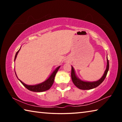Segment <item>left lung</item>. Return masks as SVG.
Returning a JSON list of instances; mask_svg holds the SVG:
<instances>
[{
	"instance_id": "left-lung-1",
	"label": "left lung",
	"mask_w": 122,
	"mask_h": 122,
	"mask_svg": "<svg viewBox=\"0 0 122 122\" xmlns=\"http://www.w3.org/2000/svg\"><path fill=\"white\" fill-rule=\"evenodd\" d=\"M107 68L106 71H105L104 74L102 76L100 80H97L96 81L94 82H88V81H82L81 79L78 78L75 73V69H74L73 66H71V76L72 81L73 83L75 84V86L78 88L82 90H89L92 89H94L95 88L98 86L100 84L102 83L103 81H104L105 78L106 77L107 73L109 71V60L108 59V57H107Z\"/></svg>"
}]
</instances>
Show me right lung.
<instances>
[{
  "mask_svg": "<svg viewBox=\"0 0 122 122\" xmlns=\"http://www.w3.org/2000/svg\"><path fill=\"white\" fill-rule=\"evenodd\" d=\"M20 48H21V47H20ZM20 48L15 54V57H14V61L15 60L16 56H17V55L18 53H19ZM60 67V66H59V67H57L53 71V73L51 74L50 76L47 78L46 81H45L44 82H42V83H40L38 84H35V85H27V84L24 83V82H22L21 80H19V78H18L16 74L15 75L16 77H17V78H18V80H19L20 82L22 84V85H23L25 87H26L29 90L32 91V92H42L49 89L51 86H52L53 84L54 83V78H55V75H56V74L57 73V72L58 71Z\"/></svg>",
  "mask_w": 122,
  "mask_h": 122,
  "instance_id": "add662e5",
  "label": "right lung"
}]
</instances>
